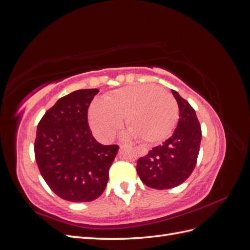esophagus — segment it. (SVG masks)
I'll return each instance as SVG.
<instances>
[{
  "instance_id": "34e87169",
  "label": "esophagus",
  "mask_w": 250,
  "mask_h": 250,
  "mask_svg": "<svg viewBox=\"0 0 250 250\" xmlns=\"http://www.w3.org/2000/svg\"><path fill=\"white\" fill-rule=\"evenodd\" d=\"M137 149V153L140 155V156H145L146 154H147V149L146 148H144V147H138V148H135Z\"/></svg>"
}]
</instances>
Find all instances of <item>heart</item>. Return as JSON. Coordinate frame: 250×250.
<instances>
[{"instance_id":"obj_1","label":"heart","mask_w":250,"mask_h":250,"mask_svg":"<svg viewBox=\"0 0 250 250\" xmlns=\"http://www.w3.org/2000/svg\"><path fill=\"white\" fill-rule=\"evenodd\" d=\"M131 137L145 143L166 139L175 126L178 104L168 90L152 84L119 88L96 101L89 109V123L102 141H109L122 125V119Z\"/></svg>"}]
</instances>
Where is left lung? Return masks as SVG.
I'll return each instance as SVG.
<instances>
[{"label":"left lung","mask_w":250,"mask_h":250,"mask_svg":"<svg viewBox=\"0 0 250 250\" xmlns=\"http://www.w3.org/2000/svg\"><path fill=\"white\" fill-rule=\"evenodd\" d=\"M178 108L179 119L172 137L139 158L137 171L147 187L156 190L172 188L191 175L200 149L201 127L190 103L172 89Z\"/></svg>","instance_id":"1"}]
</instances>
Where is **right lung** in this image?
I'll return each mask as SVG.
<instances>
[{"label":"right lung","mask_w":250,"mask_h":250,"mask_svg":"<svg viewBox=\"0 0 250 250\" xmlns=\"http://www.w3.org/2000/svg\"><path fill=\"white\" fill-rule=\"evenodd\" d=\"M97 88L66 95L43 115L37 126L34 153L42 178L60 198L72 202L97 199L104 192L118 145L93 137L87 110Z\"/></svg>","instance_id":"1"}]
</instances>
